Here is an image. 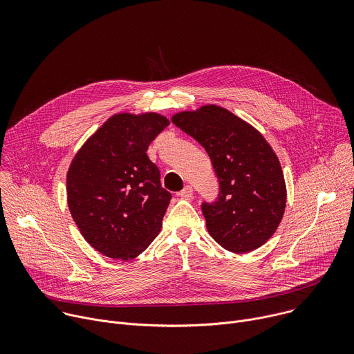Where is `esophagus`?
Returning <instances> with one entry per match:
<instances>
[{"mask_svg": "<svg viewBox=\"0 0 354 354\" xmlns=\"http://www.w3.org/2000/svg\"><path fill=\"white\" fill-rule=\"evenodd\" d=\"M179 196L182 198H190L193 196V187L192 186H185L180 192H179Z\"/></svg>", "mask_w": 354, "mask_h": 354, "instance_id": "obj_1", "label": "esophagus"}]
</instances>
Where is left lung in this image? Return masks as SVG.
Returning <instances> with one entry per match:
<instances>
[{"mask_svg":"<svg viewBox=\"0 0 354 354\" xmlns=\"http://www.w3.org/2000/svg\"><path fill=\"white\" fill-rule=\"evenodd\" d=\"M172 123L206 149L217 175V198L201 203L213 239L235 254L262 246L286 207L284 176L272 147L250 124L214 105L180 112Z\"/></svg>","mask_w":354,"mask_h":354,"instance_id":"obj_1","label":"left lung"}]
</instances>
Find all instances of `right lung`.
I'll list each match as a JSON object with an SVG mask.
<instances>
[{
	"mask_svg": "<svg viewBox=\"0 0 354 354\" xmlns=\"http://www.w3.org/2000/svg\"><path fill=\"white\" fill-rule=\"evenodd\" d=\"M169 120L111 118L78 151L67 174L68 209L86 242L112 259L140 255L158 235L172 194L147 149Z\"/></svg>",
	"mask_w": 354,
	"mask_h": 354,
	"instance_id": "add662e5",
	"label": "right lung"
}]
</instances>
